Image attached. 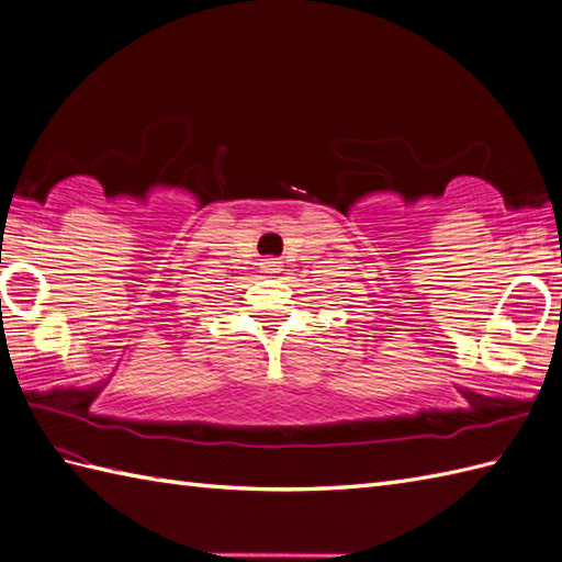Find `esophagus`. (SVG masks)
Returning <instances> with one entry per match:
<instances>
[{
    "mask_svg": "<svg viewBox=\"0 0 562 562\" xmlns=\"http://www.w3.org/2000/svg\"><path fill=\"white\" fill-rule=\"evenodd\" d=\"M260 266H262V270H266V272H280L282 262L278 258H266V260L260 262Z\"/></svg>",
    "mask_w": 562,
    "mask_h": 562,
    "instance_id": "esophagus-1",
    "label": "esophagus"
}]
</instances>
